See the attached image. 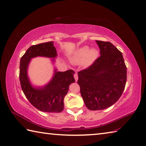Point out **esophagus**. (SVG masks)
I'll return each mask as SVG.
<instances>
[{
	"label": "esophagus",
	"mask_w": 146,
	"mask_h": 146,
	"mask_svg": "<svg viewBox=\"0 0 146 146\" xmlns=\"http://www.w3.org/2000/svg\"><path fill=\"white\" fill-rule=\"evenodd\" d=\"M74 78H75V81H76V82L78 81V74H77L76 73H75V75H74Z\"/></svg>",
	"instance_id": "obj_1"
}]
</instances>
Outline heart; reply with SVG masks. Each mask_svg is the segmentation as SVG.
Masks as SVG:
<instances>
[{"instance_id":"b5f03b06","label":"heart","mask_w":146,"mask_h":146,"mask_svg":"<svg viewBox=\"0 0 146 146\" xmlns=\"http://www.w3.org/2000/svg\"><path fill=\"white\" fill-rule=\"evenodd\" d=\"M98 56V51L95 49H91L88 46H83L76 50L74 54L72 61L73 63H83L85 66H90L94 63Z\"/></svg>"}]
</instances>
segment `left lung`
<instances>
[{
    "instance_id": "obj_1",
    "label": "left lung",
    "mask_w": 146,
    "mask_h": 146,
    "mask_svg": "<svg viewBox=\"0 0 146 146\" xmlns=\"http://www.w3.org/2000/svg\"><path fill=\"white\" fill-rule=\"evenodd\" d=\"M100 56L88 68L79 71L78 83L89 110H104L113 105L124 90L127 68L123 56L110 42L96 41Z\"/></svg>"
}]
</instances>
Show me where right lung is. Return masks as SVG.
Instances as JSON below:
<instances>
[{
  "instance_id": "1",
  "label": "right lung",
  "mask_w": 146,
  "mask_h": 146,
  "mask_svg": "<svg viewBox=\"0 0 146 146\" xmlns=\"http://www.w3.org/2000/svg\"><path fill=\"white\" fill-rule=\"evenodd\" d=\"M57 52L53 41L33 45L28 48L20 61L19 80L22 90L27 100L37 109L44 112L59 113L64 109L63 100L70 84L75 82V71L69 70L58 71L54 69L52 78L47 84L42 86L32 85L29 78L27 70L32 58L45 57L55 62Z\"/></svg>"
}]
</instances>
